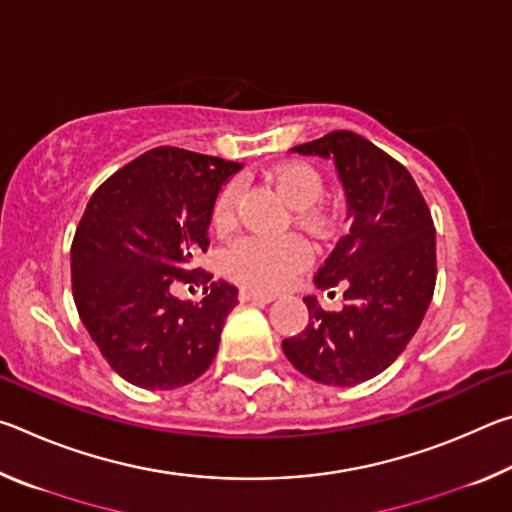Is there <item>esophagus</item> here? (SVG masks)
<instances>
[{
    "label": "esophagus",
    "mask_w": 512,
    "mask_h": 512,
    "mask_svg": "<svg viewBox=\"0 0 512 512\" xmlns=\"http://www.w3.org/2000/svg\"><path fill=\"white\" fill-rule=\"evenodd\" d=\"M239 300L241 302H262V305H268V302H273V296H268V293H259V291H250V289H241Z\"/></svg>",
    "instance_id": "esophagus-1"
}]
</instances>
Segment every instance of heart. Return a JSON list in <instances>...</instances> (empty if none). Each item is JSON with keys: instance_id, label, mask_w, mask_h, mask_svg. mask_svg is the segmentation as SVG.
<instances>
[{"instance_id": "heart-1", "label": "heart", "mask_w": 512, "mask_h": 512, "mask_svg": "<svg viewBox=\"0 0 512 512\" xmlns=\"http://www.w3.org/2000/svg\"><path fill=\"white\" fill-rule=\"evenodd\" d=\"M266 180L298 210V219L314 235H325L332 216L318 205L325 194V178L314 164L287 160L268 169ZM239 185L225 183L212 205V228L219 235L237 225ZM311 262V250L300 237L264 239L244 237L223 255V271L230 280L253 291H280Z\"/></svg>"}]
</instances>
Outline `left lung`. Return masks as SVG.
<instances>
[{
  "label": "left lung",
  "mask_w": 512,
  "mask_h": 512,
  "mask_svg": "<svg viewBox=\"0 0 512 512\" xmlns=\"http://www.w3.org/2000/svg\"><path fill=\"white\" fill-rule=\"evenodd\" d=\"M334 160L350 225L314 277L318 289L343 287L341 311L307 296L309 325L282 341L302 375L354 386L384 372L418 332L436 287V228L404 164L352 131L293 146Z\"/></svg>",
  "instance_id": "left-lung-1"
}]
</instances>
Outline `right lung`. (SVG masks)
<instances>
[{
  "mask_svg": "<svg viewBox=\"0 0 512 512\" xmlns=\"http://www.w3.org/2000/svg\"><path fill=\"white\" fill-rule=\"evenodd\" d=\"M241 169L214 155L158 146L92 194L72 241L76 309L110 368L146 391L192 384L210 368L237 287L210 282L194 257L221 185ZM207 283L201 303L178 301V283Z\"/></svg>",
  "mask_w": 512,
  "mask_h": 512,
  "instance_id": "obj_1",
  "label": "right lung"
}]
</instances>
